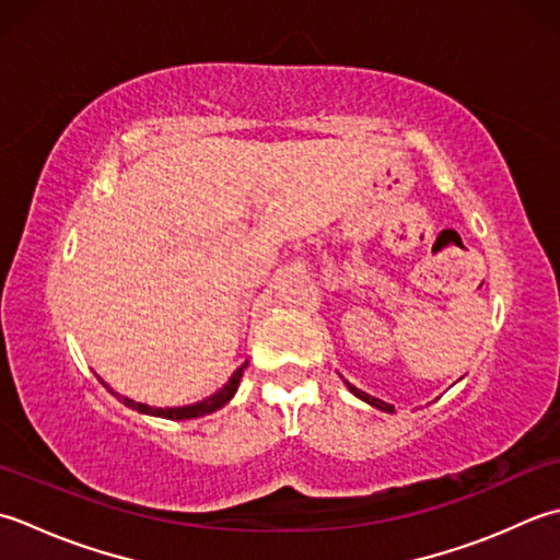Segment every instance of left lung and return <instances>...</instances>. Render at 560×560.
<instances>
[{
	"instance_id": "1",
	"label": "left lung",
	"mask_w": 560,
	"mask_h": 560,
	"mask_svg": "<svg viewBox=\"0 0 560 560\" xmlns=\"http://www.w3.org/2000/svg\"><path fill=\"white\" fill-rule=\"evenodd\" d=\"M346 386H348V389H350L352 394H355L358 398H362V401H364V404H370V406H374V408H380V410H384V413H396V410H394V406H392V404H384V401H382V398H374V396H370V394H364V392H360V389H358V386H352L350 382H346Z\"/></svg>"
}]
</instances>
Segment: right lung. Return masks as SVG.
<instances>
[{
	"label": "right lung",
	"instance_id": "right-lung-1",
	"mask_svg": "<svg viewBox=\"0 0 560 560\" xmlns=\"http://www.w3.org/2000/svg\"><path fill=\"white\" fill-rule=\"evenodd\" d=\"M246 364H248V362H244L242 368H238V370L232 374V380L226 382L220 392L212 394V396H208V398H202V401H198V404L180 406V408H152V406H147V404H137V401H132V398H128V396H120L118 392H113L110 386H108L104 380H98V382L104 384L106 389H108L113 396L118 398V401H122V404L128 406V408L140 410V413L156 416V418H166V420H190V418H200V416L214 413V410H220L222 406L230 404V401H232V396H234V394H236V389H238V382H242Z\"/></svg>",
	"mask_w": 560,
	"mask_h": 560
}]
</instances>
